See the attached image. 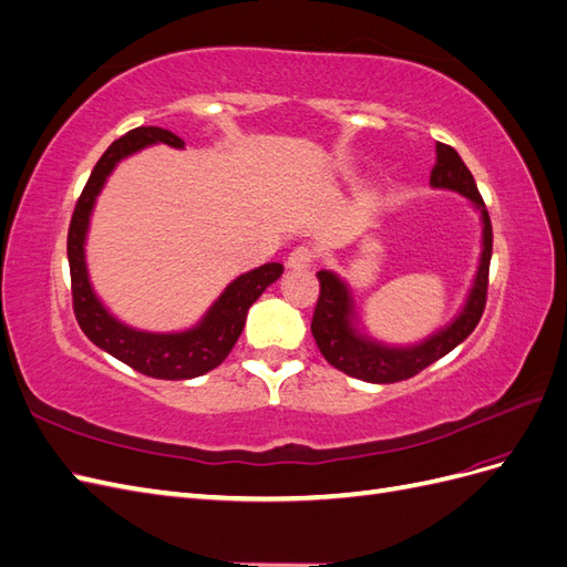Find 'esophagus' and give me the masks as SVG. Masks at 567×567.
Here are the masks:
<instances>
[{
    "instance_id": "34e87169",
    "label": "esophagus",
    "mask_w": 567,
    "mask_h": 567,
    "mask_svg": "<svg viewBox=\"0 0 567 567\" xmlns=\"http://www.w3.org/2000/svg\"><path fill=\"white\" fill-rule=\"evenodd\" d=\"M315 262V250L310 246H296L288 252V267L290 269H305Z\"/></svg>"
}]
</instances>
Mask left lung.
<instances>
[{
    "label": "left lung",
    "instance_id": "1",
    "mask_svg": "<svg viewBox=\"0 0 567 567\" xmlns=\"http://www.w3.org/2000/svg\"><path fill=\"white\" fill-rule=\"evenodd\" d=\"M435 156L437 161L431 173V186L461 194L480 215V257L471 288L458 312L447 323H442L440 329L416 342L398 346V342H385L371 336L362 315L357 310L350 284L338 271L321 269L317 274L321 281V293L312 317V336L326 362L352 375V379L367 383H398L411 379V375H416L461 346L473 333L480 317H483L492 257L489 215L477 194L471 169L463 165L458 153L452 146L435 144Z\"/></svg>",
    "mask_w": 567,
    "mask_h": 567
}]
</instances>
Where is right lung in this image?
I'll list each match as a JSON object with an SVG mask.
<instances>
[{
  "label": "right lung",
  "mask_w": 567,
  "mask_h": 567,
  "mask_svg": "<svg viewBox=\"0 0 567 567\" xmlns=\"http://www.w3.org/2000/svg\"><path fill=\"white\" fill-rule=\"evenodd\" d=\"M167 144L184 148L177 134L163 127H136L120 136L94 165L87 186L75 205L68 229V265L73 279V307L80 329L96 348L113 354L120 362L140 373L165 381L196 379L225 362L241 336L248 310L284 274L281 262H267L250 271L238 274L227 284L205 315L182 331H148L132 326L111 312V307L99 298L87 267V234L99 194L104 192L113 169L125 158L146 146Z\"/></svg>",
  "instance_id": "obj_1"
}]
</instances>
